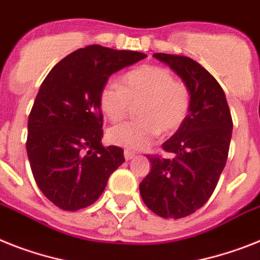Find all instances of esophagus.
I'll list each match as a JSON object with an SVG mask.
<instances>
[{
  "label": "esophagus",
  "instance_id": "obj_1",
  "mask_svg": "<svg viewBox=\"0 0 260 260\" xmlns=\"http://www.w3.org/2000/svg\"><path fill=\"white\" fill-rule=\"evenodd\" d=\"M124 157H125V160H132L135 157V153L131 150H124Z\"/></svg>",
  "mask_w": 260,
  "mask_h": 260
}]
</instances>
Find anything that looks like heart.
Returning a JSON list of instances; mask_svg holds the SVG:
<instances>
[{
  "mask_svg": "<svg viewBox=\"0 0 260 260\" xmlns=\"http://www.w3.org/2000/svg\"><path fill=\"white\" fill-rule=\"evenodd\" d=\"M140 103L139 121L119 124L108 131V140L126 149H143L160 134H174L190 110V93L184 83L176 82L169 70L141 66L124 74L121 83H107L100 89V110L107 119L123 120L129 104Z\"/></svg>",
  "mask_w": 260,
  "mask_h": 260,
  "instance_id": "1",
  "label": "heart"
}]
</instances>
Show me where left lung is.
Instances as JSON below:
<instances>
[{
  "label": "left lung",
  "mask_w": 260,
  "mask_h": 260,
  "mask_svg": "<svg viewBox=\"0 0 260 260\" xmlns=\"http://www.w3.org/2000/svg\"><path fill=\"white\" fill-rule=\"evenodd\" d=\"M180 76L190 93L185 123L162 144L171 158L148 156L152 169L141 181L144 204L154 214L178 219L202 208L228 161L233 120L222 87L187 56L153 54Z\"/></svg>",
  "instance_id": "8db88e82"
}]
</instances>
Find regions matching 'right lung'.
<instances>
[{"label":"right lung","mask_w":260,"mask_h":260,"mask_svg":"<svg viewBox=\"0 0 260 260\" xmlns=\"http://www.w3.org/2000/svg\"><path fill=\"white\" fill-rule=\"evenodd\" d=\"M144 58L139 51L87 46L56 63L41 84L26 149L37 185L59 209L92 205L125 161L120 147L102 145L99 93L112 74Z\"/></svg>","instance_id":"add662e5"}]
</instances>
